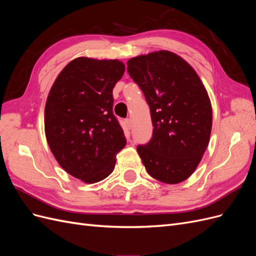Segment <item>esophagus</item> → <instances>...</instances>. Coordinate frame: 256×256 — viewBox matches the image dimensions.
<instances>
[{
	"label": "esophagus",
	"mask_w": 256,
	"mask_h": 256,
	"mask_svg": "<svg viewBox=\"0 0 256 256\" xmlns=\"http://www.w3.org/2000/svg\"><path fill=\"white\" fill-rule=\"evenodd\" d=\"M125 124H126V126H127L128 129H130V128H131V125H132V122H131V120H129V118L125 120Z\"/></svg>",
	"instance_id": "34e87169"
}]
</instances>
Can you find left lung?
Returning a JSON list of instances; mask_svg holds the SVG:
<instances>
[{
  "instance_id": "obj_1",
  "label": "left lung",
  "mask_w": 256,
  "mask_h": 256,
  "mask_svg": "<svg viewBox=\"0 0 256 256\" xmlns=\"http://www.w3.org/2000/svg\"><path fill=\"white\" fill-rule=\"evenodd\" d=\"M127 70L150 108L152 138L138 146L148 174L174 184L196 171L212 126L208 92L193 67L177 54L160 50L130 58Z\"/></svg>"
}]
</instances>
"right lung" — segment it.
Wrapping results in <instances>:
<instances>
[{
	"instance_id": "1",
	"label": "right lung",
	"mask_w": 256,
	"mask_h": 256,
	"mask_svg": "<svg viewBox=\"0 0 256 256\" xmlns=\"http://www.w3.org/2000/svg\"><path fill=\"white\" fill-rule=\"evenodd\" d=\"M125 72L118 60L76 58L54 81L44 108V134L54 158L72 176L94 184L114 170L126 145L113 114V88Z\"/></svg>"
}]
</instances>
